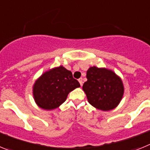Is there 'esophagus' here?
<instances>
[{
  "mask_svg": "<svg viewBox=\"0 0 150 150\" xmlns=\"http://www.w3.org/2000/svg\"><path fill=\"white\" fill-rule=\"evenodd\" d=\"M78 81H79V84H80V86H83V79H82V78H79V79H78Z\"/></svg>",
  "mask_w": 150,
  "mask_h": 150,
  "instance_id": "1",
  "label": "esophagus"
}]
</instances>
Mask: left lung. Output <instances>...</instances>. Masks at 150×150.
<instances>
[{"label": "left lung", "instance_id": "8db88e82", "mask_svg": "<svg viewBox=\"0 0 150 150\" xmlns=\"http://www.w3.org/2000/svg\"><path fill=\"white\" fill-rule=\"evenodd\" d=\"M87 81L83 86L88 101L97 109L108 111L116 108L124 94V86L121 78L109 69L88 68Z\"/></svg>", "mask_w": 150, "mask_h": 150}]
</instances>
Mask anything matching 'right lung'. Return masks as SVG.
Segmentation results:
<instances>
[{"instance_id": "obj_1", "label": "right lung", "mask_w": 150, "mask_h": 150, "mask_svg": "<svg viewBox=\"0 0 150 150\" xmlns=\"http://www.w3.org/2000/svg\"><path fill=\"white\" fill-rule=\"evenodd\" d=\"M79 87L80 85L71 71L59 66L46 71L36 80L33 96L38 107L51 110L63 104L68 94Z\"/></svg>"}]
</instances>
